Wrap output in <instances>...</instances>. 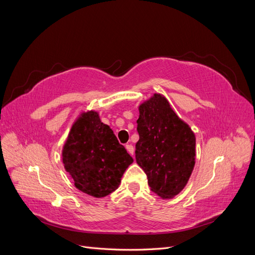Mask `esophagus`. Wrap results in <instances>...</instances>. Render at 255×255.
<instances>
[{
	"label": "esophagus",
	"mask_w": 255,
	"mask_h": 255,
	"mask_svg": "<svg viewBox=\"0 0 255 255\" xmlns=\"http://www.w3.org/2000/svg\"><path fill=\"white\" fill-rule=\"evenodd\" d=\"M126 148H127V151L130 154V155H134V146L132 144H127Z\"/></svg>",
	"instance_id": "obj_1"
}]
</instances>
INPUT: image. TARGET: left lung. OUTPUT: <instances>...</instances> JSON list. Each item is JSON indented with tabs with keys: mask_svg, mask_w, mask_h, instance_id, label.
<instances>
[{
	"mask_svg": "<svg viewBox=\"0 0 255 255\" xmlns=\"http://www.w3.org/2000/svg\"><path fill=\"white\" fill-rule=\"evenodd\" d=\"M136 161L153 192L172 199L186 186L196 164V136L167 98L154 94L138 106Z\"/></svg>",
	"mask_w": 255,
	"mask_h": 255,
	"instance_id": "8db88e82",
	"label": "left lung"
}]
</instances>
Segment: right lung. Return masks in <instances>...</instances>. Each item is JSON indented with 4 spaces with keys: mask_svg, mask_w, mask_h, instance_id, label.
<instances>
[{
    "mask_svg": "<svg viewBox=\"0 0 255 255\" xmlns=\"http://www.w3.org/2000/svg\"><path fill=\"white\" fill-rule=\"evenodd\" d=\"M61 158L74 186L95 198L106 197L117 189L123 173L134 161L97 111L82 112L75 119Z\"/></svg>",
    "mask_w": 255,
    "mask_h": 255,
    "instance_id": "obj_1",
    "label": "right lung"
}]
</instances>
